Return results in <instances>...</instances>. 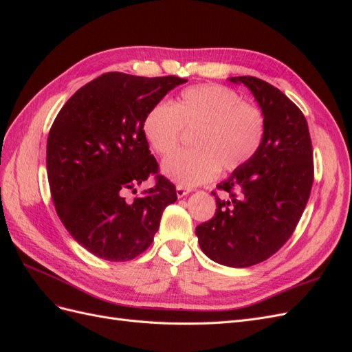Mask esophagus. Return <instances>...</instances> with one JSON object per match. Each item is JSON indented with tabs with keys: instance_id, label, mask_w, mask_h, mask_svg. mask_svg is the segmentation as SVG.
Wrapping results in <instances>:
<instances>
[{
	"instance_id": "1",
	"label": "esophagus",
	"mask_w": 352,
	"mask_h": 352,
	"mask_svg": "<svg viewBox=\"0 0 352 352\" xmlns=\"http://www.w3.org/2000/svg\"><path fill=\"white\" fill-rule=\"evenodd\" d=\"M190 190L192 189H189V188H186V186H182V185H177L176 186V195L179 197V198H184V197H186Z\"/></svg>"
}]
</instances>
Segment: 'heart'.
<instances>
[{
	"mask_svg": "<svg viewBox=\"0 0 352 352\" xmlns=\"http://www.w3.org/2000/svg\"><path fill=\"white\" fill-rule=\"evenodd\" d=\"M182 129L194 131L192 150L164 160L162 172L182 186H197L248 164L265 136L260 107L242 102L239 94L221 85L184 89L170 105L157 102L146 111L142 132L153 150L167 157L179 146Z\"/></svg>",
	"mask_w": 352,
	"mask_h": 352,
	"instance_id": "obj_1",
	"label": "heart"
}]
</instances>
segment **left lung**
<instances>
[{"instance_id": "8db88e82", "label": "left lung", "mask_w": 352, "mask_h": 352, "mask_svg": "<svg viewBox=\"0 0 352 352\" xmlns=\"http://www.w3.org/2000/svg\"><path fill=\"white\" fill-rule=\"evenodd\" d=\"M229 80L254 95L265 136L257 155L217 185L230 199L217 197L214 217L195 233L208 258L242 269L267 260L291 238L311 192L313 146L304 114L278 88L252 76Z\"/></svg>"}]
</instances>
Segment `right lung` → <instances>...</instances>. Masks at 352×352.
Returning <instances> with one entry per match:
<instances>
[{"label":"right lung","mask_w":352,"mask_h":352,"mask_svg":"<svg viewBox=\"0 0 352 352\" xmlns=\"http://www.w3.org/2000/svg\"><path fill=\"white\" fill-rule=\"evenodd\" d=\"M188 82L176 76L101 74L63 105L47 141L52 201L72 238L97 257L129 261L150 247L163 210L177 199L175 185L157 175L154 188L136 194L158 164L142 132L146 111Z\"/></svg>","instance_id":"add662e5"}]
</instances>
